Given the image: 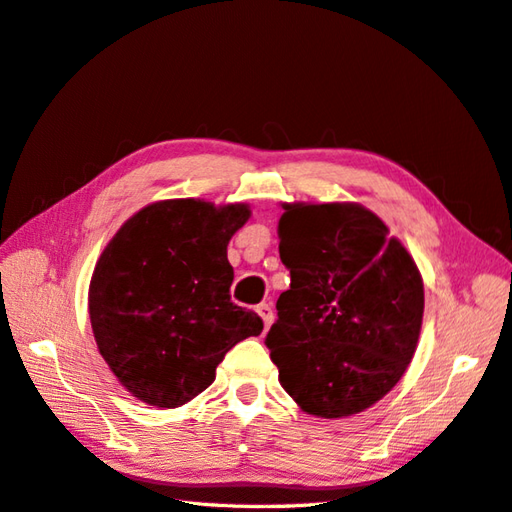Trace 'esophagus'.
<instances>
[{"label": "esophagus", "instance_id": "1", "mask_svg": "<svg viewBox=\"0 0 512 512\" xmlns=\"http://www.w3.org/2000/svg\"><path fill=\"white\" fill-rule=\"evenodd\" d=\"M257 314L261 316V320H264V327L270 329L272 320H275V314H272V307L268 303H261V305H257Z\"/></svg>", "mask_w": 512, "mask_h": 512}]
</instances>
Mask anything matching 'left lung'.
<instances>
[{"mask_svg": "<svg viewBox=\"0 0 512 512\" xmlns=\"http://www.w3.org/2000/svg\"><path fill=\"white\" fill-rule=\"evenodd\" d=\"M279 255L290 290L266 347L307 414L342 419L406 373L423 323V279L397 237L355 202H283Z\"/></svg>", "mask_w": 512, "mask_h": 512, "instance_id": "obj_1", "label": "left lung"}]
</instances>
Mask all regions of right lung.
Wrapping results in <instances>:
<instances>
[{"label":"right lung","instance_id":"right-lung-1","mask_svg":"<svg viewBox=\"0 0 512 512\" xmlns=\"http://www.w3.org/2000/svg\"><path fill=\"white\" fill-rule=\"evenodd\" d=\"M248 218L244 202L159 200L106 244L89 283L91 329L117 382L139 401H192L213 384L227 351L264 329L229 294L227 246Z\"/></svg>","mask_w":512,"mask_h":512}]
</instances>
